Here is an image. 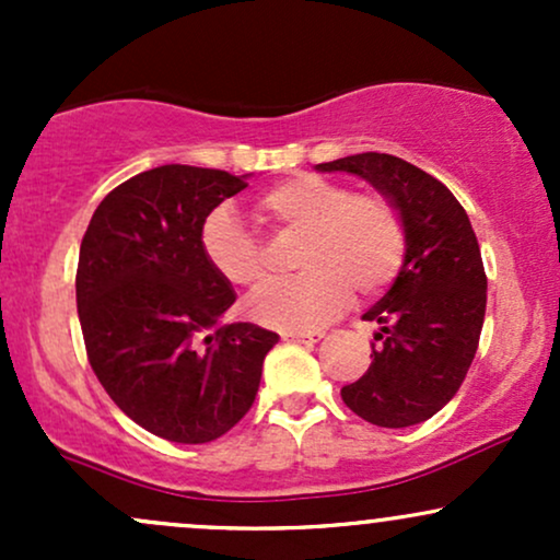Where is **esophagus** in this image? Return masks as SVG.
<instances>
[{"label":"esophagus","instance_id":"34e87169","mask_svg":"<svg viewBox=\"0 0 560 560\" xmlns=\"http://www.w3.org/2000/svg\"><path fill=\"white\" fill-rule=\"evenodd\" d=\"M324 337L320 331H284L281 339H292V342H318Z\"/></svg>","mask_w":560,"mask_h":560}]
</instances>
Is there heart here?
Wrapping results in <instances>:
<instances>
[{"label": "heart", "mask_w": 560, "mask_h": 560, "mask_svg": "<svg viewBox=\"0 0 560 560\" xmlns=\"http://www.w3.org/2000/svg\"><path fill=\"white\" fill-rule=\"evenodd\" d=\"M258 213L276 229L305 234L298 281H276L249 302V316L279 331H313L326 326L350 302L352 287L363 294L384 289L400 271L405 229L395 205L382 195H350L329 178H284L258 199ZM202 258L236 289L266 281L262 247L231 208H218L199 231Z\"/></svg>", "instance_id": "b5f03b06"}]
</instances>
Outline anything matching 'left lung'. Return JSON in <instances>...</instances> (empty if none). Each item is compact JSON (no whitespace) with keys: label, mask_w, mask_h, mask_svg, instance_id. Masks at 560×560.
Instances as JSON below:
<instances>
[{"label":"left lung","mask_w":560,"mask_h":560,"mask_svg":"<svg viewBox=\"0 0 560 560\" xmlns=\"http://www.w3.org/2000/svg\"><path fill=\"white\" fill-rule=\"evenodd\" d=\"M316 171L363 178L400 213L402 266L363 316L376 324L374 361L342 400L376 427H416L453 400L477 355L487 307L477 234L445 184L395 155L363 152Z\"/></svg>","instance_id":"obj_1"}]
</instances>
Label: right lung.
Here are the masks:
<instances>
[{
    "mask_svg": "<svg viewBox=\"0 0 560 560\" xmlns=\"http://www.w3.org/2000/svg\"><path fill=\"white\" fill-rule=\"evenodd\" d=\"M247 178L160 165L115 186L83 234L75 302L89 363L128 419L168 442L202 445L240 423L279 342L223 324L236 292L199 249L205 218Z\"/></svg>",
    "mask_w": 560,
    "mask_h": 560,
    "instance_id": "right-lung-1",
    "label": "right lung"
}]
</instances>
